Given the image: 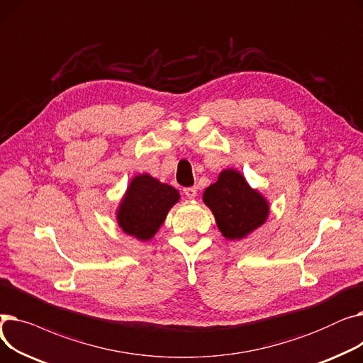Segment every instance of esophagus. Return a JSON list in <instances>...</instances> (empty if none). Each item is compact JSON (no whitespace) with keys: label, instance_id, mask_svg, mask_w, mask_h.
<instances>
[{"label":"esophagus","instance_id":"34e87169","mask_svg":"<svg viewBox=\"0 0 363 363\" xmlns=\"http://www.w3.org/2000/svg\"><path fill=\"white\" fill-rule=\"evenodd\" d=\"M184 194H185L188 199H194V197L197 196V188H196V186L184 188Z\"/></svg>","mask_w":363,"mask_h":363}]
</instances>
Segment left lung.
Segmentation results:
<instances>
[{
  "mask_svg": "<svg viewBox=\"0 0 363 363\" xmlns=\"http://www.w3.org/2000/svg\"><path fill=\"white\" fill-rule=\"evenodd\" d=\"M203 201L211 207L219 231L228 240L249 235L269 215L268 201L234 169L220 172L218 181L206 188Z\"/></svg>",
  "mask_w": 363,
  "mask_h": 363,
  "instance_id": "8db88e82",
  "label": "left lung"
}]
</instances>
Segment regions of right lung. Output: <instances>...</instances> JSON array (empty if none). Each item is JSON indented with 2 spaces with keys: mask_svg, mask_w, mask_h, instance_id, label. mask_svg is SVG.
<instances>
[{
  "mask_svg": "<svg viewBox=\"0 0 363 363\" xmlns=\"http://www.w3.org/2000/svg\"><path fill=\"white\" fill-rule=\"evenodd\" d=\"M179 200L177 189L150 175H138L129 184L119 206L118 222L122 230L141 241L155 237L169 208Z\"/></svg>",
  "mask_w": 363,
  "mask_h": 363,
  "instance_id": "right-lung-1",
  "label": "right lung"
}]
</instances>
